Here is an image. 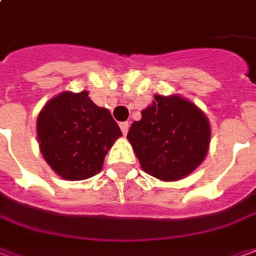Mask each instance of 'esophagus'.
I'll list each match as a JSON object with an SVG mask.
<instances>
[{"label": "esophagus", "mask_w": 256, "mask_h": 256, "mask_svg": "<svg viewBox=\"0 0 256 256\" xmlns=\"http://www.w3.org/2000/svg\"><path fill=\"white\" fill-rule=\"evenodd\" d=\"M120 128H121L122 134L126 135V134H128V130H130V124H128V122H121V124H120Z\"/></svg>", "instance_id": "obj_1"}]
</instances>
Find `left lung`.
Segmentation results:
<instances>
[{"label": "left lung", "mask_w": 256, "mask_h": 256, "mask_svg": "<svg viewBox=\"0 0 256 256\" xmlns=\"http://www.w3.org/2000/svg\"><path fill=\"white\" fill-rule=\"evenodd\" d=\"M126 138L142 170L162 181H178L196 170L210 144V124L195 103L180 94H154Z\"/></svg>", "instance_id": "obj_1"}]
</instances>
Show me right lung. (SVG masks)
Listing matches in <instances>:
<instances>
[{"label":"right lung","instance_id":"1","mask_svg":"<svg viewBox=\"0 0 256 256\" xmlns=\"http://www.w3.org/2000/svg\"><path fill=\"white\" fill-rule=\"evenodd\" d=\"M37 142L44 160L61 178L80 181L96 176L122 132L89 92H62L38 112Z\"/></svg>","mask_w":256,"mask_h":256}]
</instances>
